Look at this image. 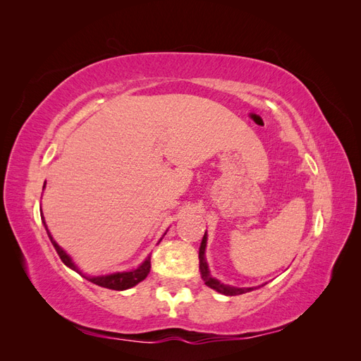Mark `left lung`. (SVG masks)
I'll return each mask as SVG.
<instances>
[{
    "label": "left lung",
    "instance_id": "1",
    "mask_svg": "<svg viewBox=\"0 0 361 361\" xmlns=\"http://www.w3.org/2000/svg\"><path fill=\"white\" fill-rule=\"evenodd\" d=\"M206 243H207V233L204 232L200 248H199V260H200L199 268H200V274H202V279H203L206 286H209L211 289L220 292L223 295H228V297H233V295H241V293H245V292L256 289V288H236V286H231V285H224V283H221L220 280H216L215 277H212L209 267H207L206 256H204Z\"/></svg>",
    "mask_w": 361,
    "mask_h": 361
}]
</instances>
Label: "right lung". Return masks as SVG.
I'll return each instance as SVG.
<instances>
[{"mask_svg":"<svg viewBox=\"0 0 361 361\" xmlns=\"http://www.w3.org/2000/svg\"><path fill=\"white\" fill-rule=\"evenodd\" d=\"M45 183H47V182H45ZM43 190H45V185H43ZM42 223H43V226H45L47 233H48V236H49V239H51V243H52L54 248H56L57 255L60 256L63 264L66 265L68 268L76 271V272H78V274H81L84 279H87L89 281H92V283H94V285H97V286L106 288V289H113V290H126V289H129V288H134L135 285H138L140 281H143V280L147 277L149 272H150V256H147L143 262H141V265L137 267V268H134V269L122 271V272H113V274H105V276H85V274H82V271L75 265V262L72 260V257L56 243V239L52 238L51 232L48 231V226H47V223H45V218H43V214H42ZM166 233H167V232H166ZM166 233H164V235H166ZM164 235H162V236H164ZM159 241H161V239H159Z\"/></svg>","mask_w":361,"mask_h":361,"instance_id":"add662e5","label":"right lung"}]
</instances>
